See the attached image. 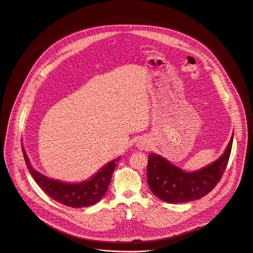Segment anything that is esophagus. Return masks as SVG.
<instances>
[{
	"instance_id": "obj_1",
	"label": "esophagus",
	"mask_w": 253,
	"mask_h": 253,
	"mask_svg": "<svg viewBox=\"0 0 253 253\" xmlns=\"http://www.w3.org/2000/svg\"><path fill=\"white\" fill-rule=\"evenodd\" d=\"M139 147L142 148V149H144V148H147V145H146L145 143H141V144H139Z\"/></svg>"
}]
</instances>
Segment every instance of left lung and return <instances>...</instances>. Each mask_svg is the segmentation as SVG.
<instances>
[{"label":"left lung","mask_w":253,"mask_h":253,"mask_svg":"<svg viewBox=\"0 0 253 253\" xmlns=\"http://www.w3.org/2000/svg\"><path fill=\"white\" fill-rule=\"evenodd\" d=\"M233 136L223 154L215 162L198 170L187 171L159 154H148L147 183L151 192L167 203H187L210 193L226 169L231 153Z\"/></svg>","instance_id":"1"}]
</instances>
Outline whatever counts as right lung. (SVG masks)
<instances>
[{"instance_id": "1", "label": "right lung", "mask_w": 253, "mask_h": 253, "mask_svg": "<svg viewBox=\"0 0 253 253\" xmlns=\"http://www.w3.org/2000/svg\"><path fill=\"white\" fill-rule=\"evenodd\" d=\"M22 151L24 155L26 166L32 177L41 190L52 200L72 208H84L97 204L106 194L113 171L120 160V156L115 158L93 176L80 182H65L50 178L35 169L30 164V160L22 144Z\"/></svg>"}]
</instances>
